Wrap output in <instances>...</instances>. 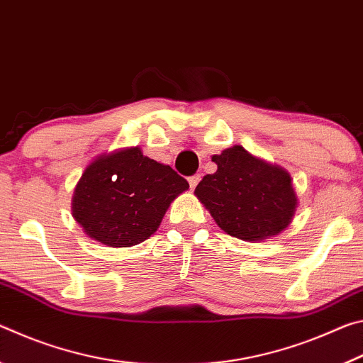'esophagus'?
I'll use <instances>...</instances> for the list:
<instances>
[{
	"label": "esophagus",
	"instance_id": "esophagus-1",
	"mask_svg": "<svg viewBox=\"0 0 363 363\" xmlns=\"http://www.w3.org/2000/svg\"><path fill=\"white\" fill-rule=\"evenodd\" d=\"M200 179H201V174H194V176H190V177H189L190 189H195V187H196V184L200 182Z\"/></svg>",
	"mask_w": 363,
	"mask_h": 363
}]
</instances>
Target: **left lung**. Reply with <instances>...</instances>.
<instances>
[{"instance_id":"1","label":"left lung","mask_w":363,"mask_h":363,"mask_svg":"<svg viewBox=\"0 0 363 363\" xmlns=\"http://www.w3.org/2000/svg\"><path fill=\"white\" fill-rule=\"evenodd\" d=\"M211 160L218 164L216 173L199 182L195 195L225 233L261 242L291 224L298 195L285 168L251 155L242 145L229 147Z\"/></svg>"}]
</instances>
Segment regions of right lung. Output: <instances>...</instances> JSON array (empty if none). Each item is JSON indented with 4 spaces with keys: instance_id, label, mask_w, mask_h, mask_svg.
<instances>
[{
    "instance_id": "right-lung-1",
    "label": "right lung",
    "mask_w": 363,
    "mask_h": 363,
    "mask_svg": "<svg viewBox=\"0 0 363 363\" xmlns=\"http://www.w3.org/2000/svg\"><path fill=\"white\" fill-rule=\"evenodd\" d=\"M189 182L168 164L126 147L96 157L73 189L72 216L93 240L134 247L157 232Z\"/></svg>"
}]
</instances>
